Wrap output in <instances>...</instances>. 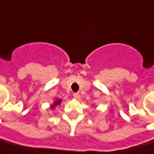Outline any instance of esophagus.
<instances>
[{
    "instance_id": "34e87169",
    "label": "esophagus",
    "mask_w": 154,
    "mask_h": 154,
    "mask_svg": "<svg viewBox=\"0 0 154 154\" xmlns=\"http://www.w3.org/2000/svg\"><path fill=\"white\" fill-rule=\"evenodd\" d=\"M73 97L76 98V99H80L81 96L78 92H75V93H73Z\"/></svg>"
}]
</instances>
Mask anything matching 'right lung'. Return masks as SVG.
<instances>
[{
  "instance_id": "1",
  "label": "right lung",
  "mask_w": 154,
  "mask_h": 154,
  "mask_svg": "<svg viewBox=\"0 0 154 154\" xmlns=\"http://www.w3.org/2000/svg\"><path fill=\"white\" fill-rule=\"evenodd\" d=\"M61 103H62V100H61V99H57L56 101H55L54 103H53V104H52V105H51V108H54L56 106L59 105V104H60Z\"/></svg>"
}]
</instances>
